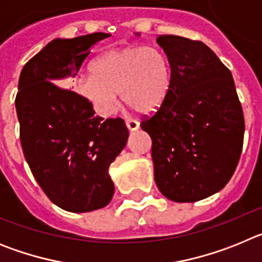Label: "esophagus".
Instances as JSON below:
<instances>
[{
	"label": "esophagus",
	"mask_w": 262,
	"mask_h": 262,
	"mask_svg": "<svg viewBox=\"0 0 262 262\" xmlns=\"http://www.w3.org/2000/svg\"><path fill=\"white\" fill-rule=\"evenodd\" d=\"M126 126H127V128L129 129V131H136V129L139 128V126H140V123H139L138 120L127 119L126 120Z\"/></svg>",
	"instance_id": "obj_1"
}]
</instances>
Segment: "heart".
Returning a JSON list of instances; mask_svg holds the SVG:
<instances>
[{"label":"heart","instance_id":"1","mask_svg":"<svg viewBox=\"0 0 262 262\" xmlns=\"http://www.w3.org/2000/svg\"><path fill=\"white\" fill-rule=\"evenodd\" d=\"M75 89L102 117L114 114L119 92L139 113L151 114L169 97L172 71L168 57L157 48H114L92 62V72L75 81Z\"/></svg>","mask_w":262,"mask_h":262}]
</instances>
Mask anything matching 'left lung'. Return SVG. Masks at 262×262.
<instances>
[{
	"mask_svg": "<svg viewBox=\"0 0 262 262\" xmlns=\"http://www.w3.org/2000/svg\"><path fill=\"white\" fill-rule=\"evenodd\" d=\"M157 43L170 64L172 89L140 127L152 139L161 194L196 202L221 191L235 172L244 139L243 108L231 72L202 41L163 35Z\"/></svg>",
	"mask_w": 262,
	"mask_h": 262,
	"instance_id": "obj_1",
	"label": "left lung"
}]
</instances>
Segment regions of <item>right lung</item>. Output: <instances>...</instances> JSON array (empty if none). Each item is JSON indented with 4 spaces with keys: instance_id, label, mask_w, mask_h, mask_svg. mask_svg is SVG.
<instances>
[{
    "instance_id": "right-lung-1",
    "label": "right lung",
    "mask_w": 262,
    "mask_h": 262,
    "mask_svg": "<svg viewBox=\"0 0 262 262\" xmlns=\"http://www.w3.org/2000/svg\"><path fill=\"white\" fill-rule=\"evenodd\" d=\"M108 36L53 39L26 62L18 82L23 155L46 195L69 212L110 203L114 182L108 168L128 139L123 119L103 120L78 94L62 89L77 76L89 48Z\"/></svg>"
}]
</instances>
